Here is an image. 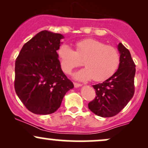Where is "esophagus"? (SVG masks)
Instances as JSON below:
<instances>
[{"label": "esophagus", "instance_id": "1", "mask_svg": "<svg viewBox=\"0 0 148 148\" xmlns=\"http://www.w3.org/2000/svg\"><path fill=\"white\" fill-rule=\"evenodd\" d=\"M74 87H76V88L80 87V86H82V84H81L76 83V82H74Z\"/></svg>", "mask_w": 148, "mask_h": 148}]
</instances>
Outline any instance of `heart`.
<instances>
[{
    "label": "heart",
    "instance_id": "obj_1",
    "mask_svg": "<svg viewBox=\"0 0 148 148\" xmlns=\"http://www.w3.org/2000/svg\"><path fill=\"white\" fill-rule=\"evenodd\" d=\"M62 70L70 74L83 64L86 68L77 71L74 77L80 81L103 82L110 78L118 69L120 54L116 48L96 39H85L76 44V51L66 44L58 50Z\"/></svg>",
    "mask_w": 148,
    "mask_h": 148
}]
</instances>
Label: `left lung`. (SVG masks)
Wrapping results in <instances>:
<instances>
[{"label": "left lung", "mask_w": 148, "mask_h": 148, "mask_svg": "<svg viewBox=\"0 0 148 148\" xmlns=\"http://www.w3.org/2000/svg\"><path fill=\"white\" fill-rule=\"evenodd\" d=\"M117 49L120 54L118 69L104 82L93 85L96 97L88 104L92 112L102 117L118 114L135 93V64L130 51L122 43L118 44Z\"/></svg>", "instance_id": "left-lung-1"}]
</instances>
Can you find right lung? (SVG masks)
<instances>
[{
  "mask_svg": "<svg viewBox=\"0 0 148 148\" xmlns=\"http://www.w3.org/2000/svg\"><path fill=\"white\" fill-rule=\"evenodd\" d=\"M63 35L44 31L23 45L15 64L14 86L25 107L36 114L56 112L73 83L64 74L56 51Z\"/></svg>",
  "mask_w": 148,
  "mask_h": 148,
  "instance_id": "1",
  "label": "right lung"
}]
</instances>
